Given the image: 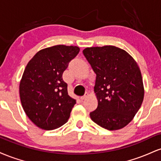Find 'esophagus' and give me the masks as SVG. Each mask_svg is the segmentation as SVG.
<instances>
[{"label":"esophagus","mask_w":161,"mask_h":161,"mask_svg":"<svg viewBox=\"0 0 161 161\" xmlns=\"http://www.w3.org/2000/svg\"><path fill=\"white\" fill-rule=\"evenodd\" d=\"M88 93H86V94H85L84 95L82 96V97H80V99H81V100H82V101H83V100H85V99H86V97H88Z\"/></svg>","instance_id":"esophagus-1"}]
</instances>
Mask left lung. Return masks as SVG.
<instances>
[{"label":"left lung","mask_w":161,"mask_h":161,"mask_svg":"<svg viewBox=\"0 0 161 161\" xmlns=\"http://www.w3.org/2000/svg\"><path fill=\"white\" fill-rule=\"evenodd\" d=\"M83 54L96 74L97 108L91 119L103 128L117 130L128 125L142 104L144 86L137 63L115 46L87 47Z\"/></svg>","instance_id":"left-lung-1"}]
</instances>
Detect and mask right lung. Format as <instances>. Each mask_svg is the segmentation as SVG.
<instances>
[{
    "mask_svg": "<svg viewBox=\"0 0 161 161\" xmlns=\"http://www.w3.org/2000/svg\"><path fill=\"white\" fill-rule=\"evenodd\" d=\"M76 46L55 45L38 51L28 63L19 84L23 108L37 126L45 130L67 122L75 100L68 95L63 73L76 57Z\"/></svg>",
    "mask_w": 161,
    "mask_h": 161,
    "instance_id": "right-lung-1",
    "label": "right lung"
}]
</instances>
